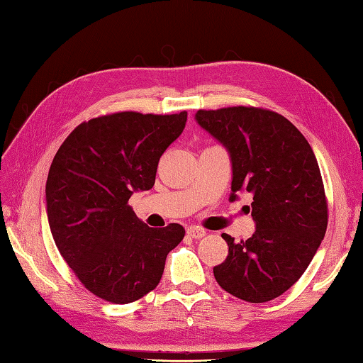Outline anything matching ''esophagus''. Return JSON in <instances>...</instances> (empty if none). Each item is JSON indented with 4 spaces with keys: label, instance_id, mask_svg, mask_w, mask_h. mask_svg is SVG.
Returning a JSON list of instances; mask_svg holds the SVG:
<instances>
[{
    "label": "esophagus",
    "instance_id": "34e87169",
    "mask_svg": "<svg viewBox=\"0 0 363 363\" xmlns=\"http://www.w3.org/2000/svg\"><path fill=\"white\" fill-rule=\"evenodd\" d=\"M186 233H188V236H191V238H194V240H201V238H203V236L206 235V232L203 230V228L194 227V225L186 227Z\"/></svg>",
    "mask_w": 363,
    "mask_h": 363
}]
</instances>
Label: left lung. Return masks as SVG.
<instances>
[{
    "instance_id": "left-lung-1",
    "label": "left lung",
    "mask_w": 363,
    "mask_h": 363,
    "mask_svg": "<svg viewBox=\"0 0 363 363\" xmlns=\"http://www.w3.org/2000/svg\"><path fill=\"white\" fill-rule=\"evenodd\" d=\"M196 121L223 144L232 161L230 201L252 196L255 232L228 244L216 282L247 302H268L304 274L328 228V202L320 166L302 133L268 109H199Z\"/></svg>"
}]
</instances>
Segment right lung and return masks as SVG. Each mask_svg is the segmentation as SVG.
I'll return each mask as SVG.
<instances>
[{"mask_svg": "<svg viewBox=\"0 0 363 363\" xmlns=\"http://www.w3.org/2000/svg\"><path fill=\"white\" fill-rule=\"evenodd\" d=\"M186 119V111L95 117L55 155L45 186L50 230L81 284L101 299L128 304L157 288L167 254L183 240L180 224L145 225L128 199L153 188L161 155Z\"/></svg>", "mask_w": 363, "mask_h": 363, "instance_id": "obj_1", "label": "right lung"}]
</instances>
